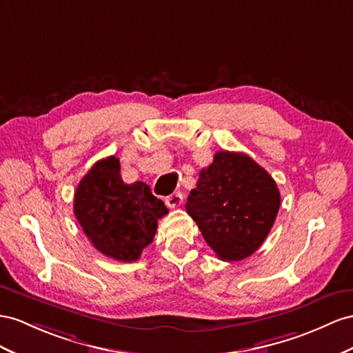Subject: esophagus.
I'll list each match as a JSON object with an SVG mask.
<instances>
[{
  "label": "esophagus",
  "mask_w": 353,
  "mask_h": 353,
  "mask_svg": "<svg viewBox=\"0 0 353 353\" xmlns=\"http://www.w3.org/2000/svg\"><path fill=\"white\" fill-rule=\"evenodd\" d=\"M182 201H183V196H182V194H180V192H174V194H171V195H168L165 198V204L168 207H171V209H174V207H179L180 204H182Z\"/></svg>",
  "instance_id": "esophagus-1"
}]
</instances>
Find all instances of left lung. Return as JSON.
Returning a JSON list of instances; mask_svg holds the SVG:
<instances>
[{
	"mask_svg": "<svg viewBox=\"0 0 353 353\" xmlns=\"http://www.w3.org/2000/svg\"><path fill=\"white\" fill-rule=\"evenodd\" d=\"M280 207L277 185L267 171L240 152H216L200 171L186 212L219 259L240 261L263 245Z\"/></svg>",
	"mask_w": 353,
	"mask_h": 353,
	"instance_id": "left-lung-1",
	"label": "left lung"
}]
</instances>
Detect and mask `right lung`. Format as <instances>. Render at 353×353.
<instances>
[{
    "label": "right lung",
    "mask_w": 353,
    "mask_h": 353,
    "mask_svg": "<svg viewBox=\"0 0 353 353\" xmlns=\"http://www.w3.org/2000/svg\"><path fill=\"white\" fill-rule=\"evenodd\" d=\"M167 213L146 183L123 182L116 157L95 162L74 194V214L86 237L103 255L122 263L140 258Z\"/></svg>",
    "instance_id": "1"
}]
</instances>
